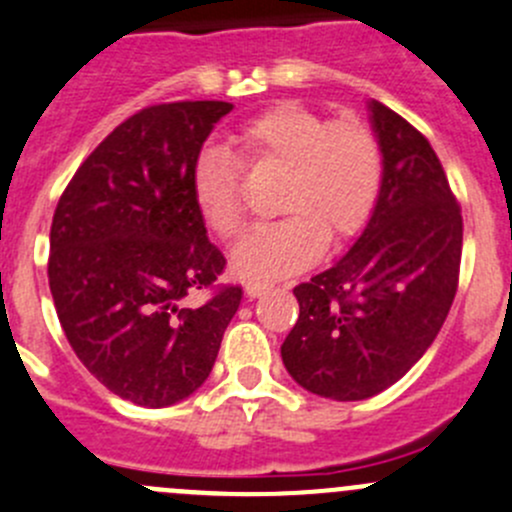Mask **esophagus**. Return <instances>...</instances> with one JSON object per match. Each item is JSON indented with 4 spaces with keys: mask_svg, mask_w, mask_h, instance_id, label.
<instances>
[{
    "mask_svg": "<svg viewBox=\"0 0 512 512\" xmlns=\"http://www.w3.org/2000/svg\"><path fill=\"white\" fill-rule=\"evenodd\" d=\"M272 285L270 282H247L245 285V295L250 297V300H255V297L265 295V292H270Z\"/></svg>",
    "mask_w": 512,
    "mask_h": 512,
    "instance_id": "esophagus-1",
    "label": "esophagus"
}]
</instances>
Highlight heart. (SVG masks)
<instances>
[{"label": "heart", "mask_w": 512, "mask_h": 512, "mask_svg": "<svg viewBox=\"0 0 512 512\" xmlns=\"http://www.w3.org/2000/svg\"><path fill=\"white\" fill-rule=\"evenodd\" d=\"M237 155L250 167L282 170L280 212L287 217L255 227L232 250V270L245 280H280L355 237L370 220L382 187V152L357 122H327L300 102L272 104L235 135ZM192 197L202 220L222 237L242 227L237 162L207 147L192 170Z\"/></svg>", "instance_id": "heart-1"}]
</instances>
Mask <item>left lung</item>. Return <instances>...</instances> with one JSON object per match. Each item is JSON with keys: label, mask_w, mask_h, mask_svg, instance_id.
<instances>
[{"label": "left lung", "mask_w": 512, "mask_h": 512, "mask_svg": "<svg viewBox=\"0 0 512 512\" xmlns=\"http://www.w3.org/2000/svg\"><path fill=\"white\" fill-rule=\"evenodd\" d=\"M382 152L377 205L350 250L297 285L300 317L282 342L292 380L352 403L388 390L438 337L458 290L463 217L430 142L367 102Z\"/></svg>", "instance_id": "left-lung-1"}]
</instances>
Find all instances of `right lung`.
Segmentation results:
<instances>
[{
  "instance_id": "add662e5",
  "label": "right lung",
  "mask_w": 512,
  "mask_h": 512,
  "mask_svg": "<svg viewBox=\"0 0 512 512\" xmlns=\"http://www.w3.org/2000/svg\"><path fill=\"white\" fill-rule=\"evenodd\" d=\"M230 112V102H172L132 114L82 162L54 210L59 325L104 388L142 408H170L202 388L240 307V287L182 307L225 267L192 197V170Z\"/></svg>"
}]
</instances>
